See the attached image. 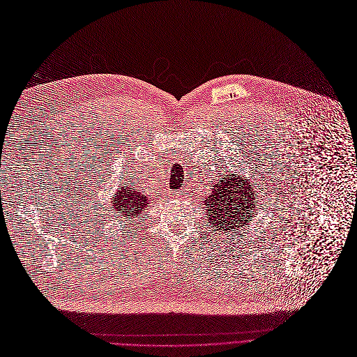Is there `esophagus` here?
Returning a JSON list of instances; mask_svg holds the SVG:
<instances>
[{"label": "esophagus", "mask_w": 357, "mask_h": 357, "mask_svg": "<svg viewBox=\"0 0 357 357\" xmlns=\"http://www.w3.org/2000/svg\"><path fill=\"white\" fill-rule=\"evenodd\" d=\"M187 195H188V194H187V190H178V191L175 192V197L179 198V199H181V198H185Z\"/></svg>", "instance_id": "esophagus-1"}]
</instances>
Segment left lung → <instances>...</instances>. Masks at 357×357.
I'll list each match as a JSON object with an SVG mask.
<instances>
[{"mask_svg": "<svg viewBox=\"0 0 357 357\" xmlns=\"http://www.w3.org/2000/svg\"><path fill=\"white\" fill-rule=\"evenodd\" d=\"M254 185L230 170L226 175H219V182L213 185L211 194L204 201L207 222L214 230L239 234V229L254 215L258 203Z\"/></svg>", "mask_w": 357, "mask_h": 357, "instance_id": "1", "label": "left lung"}]
</instances>
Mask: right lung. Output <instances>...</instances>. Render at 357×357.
<instances>
[{
    "label": "right lung",
    "mask_w": 357,
    "mask_h": 357,
    "mask_svg": "<svg viewBox=\"0 0 357 357\" xmlns=\"http://www.w3.org/2000/svg\"><path fill=\"white\" fill-rule=\"evenodd\" d=\"M149 199L150 198H147V195L137 192L130 187H119L115 192V198L112 199L115 219H118L119 215L134 217L135 214H142L149 204Z\"/></svg>",
    "instance_id": "obj_1"
}]
</instances>
